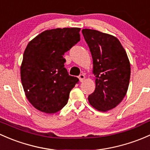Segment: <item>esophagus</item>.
I'll return each mask as SVG.
<instances>
[{
  "label": "esophagus",
  "instance_id": "1",
  "mask_svg": "<svg viewBox=\"0 0 150 150\" xmlns=\"http://www.w3.org/2000/svg\"><path fill=\"white\" fill-rule=\"evenodd\" d=\"M79 80L81 82H83L84 80V79H85V76H84V74H80L79 76Z\"/></svg>",
  "mask_w": 150,
  "mask_h": 150
}]
</instances>
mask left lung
<instances>
[{"instance_id": "1", "label": "left lung", "mask_w": 150, "mask_h": 150, "mask_svg": "<svg viewBox=\"0 0 150 150\" xmlns=\"http://www.w3.org/2000/svg\"><path fill=\"white\" fill-rule=\"evenodd\" d=\"M82 34L92 54L96 78V87L88 100L95 109L105 112L116 107L126 96L130 80V63L115 37L89 29H82Z\"/></svg>"}]
</instances>
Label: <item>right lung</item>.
Segmentation results:
<instances>
[{"mask_svg":"<svg viewBox=\"0 0 150 150\" xmlns=\"http://www.w3.org/2000/svg\"><path fill=\"white\" fill-rule=\"evenodd\" d=\"M80 28L46 30L29 42L21 79L29 102L38 110L55 113L67 104L79 79L69 74L64 55L80 40Z\"/></svg>","mask_w":150,"mask_h":150,"instance_id":"obj_1","label":"right lung"}]
</instances>
